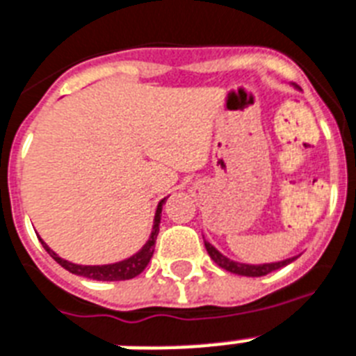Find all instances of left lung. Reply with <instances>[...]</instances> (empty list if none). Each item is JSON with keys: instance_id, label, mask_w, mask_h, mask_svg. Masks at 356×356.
<instances>
[{"instance_id": "1", "label": "left lung", "mask_w": 356, "mask_h": 356, "mask_svg": "<svg viewBox=\"0 0 356 356\" xmlns=\"http://www.w3.org/2000/svg\"><path fill=\"white\" fill-rule=\"evenodd\" d=\"M204 247H207L208 256L213 259V261L218 263L219 267L228 270V273L232 274H239V276H248V278H258V276H265V274L273 273V270H278V268L285 267L291 261H294L296 258H289L283 259V261H276V263H263V265H248V263H238L232 261V259H228L227 256L219 252L218 248L210 245L208 241H204Z\"/></svg>"}]
</instances>
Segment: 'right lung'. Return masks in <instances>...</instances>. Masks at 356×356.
<instances>
[{
    "mask_svg": "<svg viewBox=\"0 0 356 356\" xmlns=\"http://www.w3.org/2000/svg\"><path fill=\"white\" fill-rule=\"evenodd\" d=\"M164 201H166V197L157 204L155 218H153V228L148 241L143 245V248H140L137 254H133V256H129L128 259H122V261L109 263V265H76V263H71L67 261V259L60 258L56 252H53V250L47 247V243H45L43 239H40V241H42L43 248L47 250L49 256H51L54 261L60 263L65 270L76 274V276L97 280V282H120V280H131L143 273L144 268L148 267L149 259H152L153 250H155V239H157L159 236V223H161V212H163Z\"/></svg>",
    "mask_w": 356,
    "mask_h": 356,
    "instance_id": "obj_1",
    "label": "right lung"
}]
</instances>
